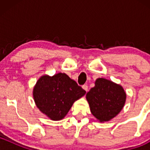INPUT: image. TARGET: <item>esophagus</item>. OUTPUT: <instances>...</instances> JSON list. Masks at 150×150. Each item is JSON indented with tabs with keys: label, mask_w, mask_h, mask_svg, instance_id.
Here are the masks:
<instances>
[{
	"label": "esophagus",
	"mask_w": 150,
	"mask_h": 150,
	"mask_svg": "<svg viewBox=\"0 0 150 150\" xmlns=\"http://www.w3.org/2000/svg\"><path fill=\"white\" fill-rule=\"evenodd\" d=\"M82 88L85 89L86 92H87V91H88V86H87V85H82Z\"/></svg>",
	"instance_id": "esophagus-1"
}]
</instances>
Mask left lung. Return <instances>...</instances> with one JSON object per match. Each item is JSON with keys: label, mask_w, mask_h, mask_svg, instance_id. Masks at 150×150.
Returning <instances> with one entry per match:
<instances>
[{"label": "left lung", "mask_w": 150, "mask_h": 150, "mask_svg": "<svg viewBox=\"0 0 150 150\" xmlns=\"http://www.w3.org/2000/svg\"><path fill=\"white\" fill-rule=\"evenodd\" d=\"M86 98L93 116L100 122H104L114 118L121 111L126 94L120 85L106 79L98 78Z\"/></svg>", "instance_id": "obj_1"}]
</instances>
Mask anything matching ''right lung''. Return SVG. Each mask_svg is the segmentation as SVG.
Segmentation results:
<instances>
[{"instance_id":"add662e5","label":"right lung","mask_w":150,"mask_h":150,"mask_svg":"<svg viewBox=\"0 0 150 150\" xmlns=\"http://www.w3.org/2000/svg\"><path fill=\"white\" fill-rule=\"evenodd\" d=\"M86 91L66 74L44 75L37 81L33 96L39 109L53 120H61L68 113L75 101Z\"/></svg>"}]
</instances>
